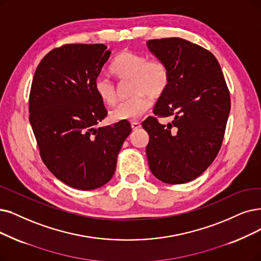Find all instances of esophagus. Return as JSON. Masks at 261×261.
<instances>
[{"instance_id": "esophagus-1", "label": "esophagus", "mask_w": 261, "mask_h": 261, "mask_svg": "<svg viewBox=\"0 0 261 261\" xmlns=\"http://www.w3.org/2000/svg\"><path fill=\"white\" fill-rule=\"evenodd\" d=\"M130 125H132L133 130H137V129H139V128L141 127V124H140V122H138V121H133V122L130 123Z\"/></svg>"}]
</instances>
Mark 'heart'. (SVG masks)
Returning a JSON list of instances; mask_svg holds the SVG:
<instances>
[{
    "mask_svg": "<svg viewBox=\"0 0 261 261\" xmlns=\"http://www.w3.org/2000/svg\"><path fill=\"white\" fill-rule=\"evenodd\" d=\"M111 70L120 80H130L132 98L121 102L110 112L112 121H130L138 119L152 105V98L165 94L170 83V72L163 61L148 58L134 51H123L117 57ZM94 90L99 99L108 106L118 100V90L105 76L94 81Z\"/></svg>",
    "mask_w": 261,
    "mask_h": 261,
    "instance_id": "heart-1",
    "label": "heart"
}]
</instances>
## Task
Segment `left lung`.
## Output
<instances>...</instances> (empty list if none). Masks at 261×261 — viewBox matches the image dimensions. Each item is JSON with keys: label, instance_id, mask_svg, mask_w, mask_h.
Returning a JSON list of instances; mask_svg holds the SVG:
<instances>
[{"label": "left lung", "instance_id": "8db88e82", "mask_svg": "<svg viewBox=\"0 0 261 261\" xmlns=\"http://www.w3.org/2000/svg\"><path fill=\"white\" fill-rule=\"evenodd\" d=\"M147 46L168 66L169 87L141 125L150 136L149 167L164 183L182 184L199 176L222 147L230 95L220 63L210 51L178 37L151 39Z\"/></svg>", "mask_w": 261, "mask_h": 261}]
</instances>
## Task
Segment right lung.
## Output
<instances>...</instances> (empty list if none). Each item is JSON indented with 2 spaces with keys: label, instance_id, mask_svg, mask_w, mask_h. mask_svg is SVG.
Wrapping results in <instances>:
<instances>
[{
  "label": "right lung",
  "instance_id": "obj_1",
  "mask_svg": "<svg viewBox=\"0 0 261 261\" xmlns=\"http://www.w3.org/2000/svg\"><path fill=\"white\" fill-rule=\"evenodd\" d=\"M111 51L102 44H70L51 50L38 64L30 92V123L41 160L56 178L91 191L110 181L132 126L96 125L107 110L94 81Z\"/></svg>",
  "mask_w": 261,
  "mask_h": 261
}]
</instances>
